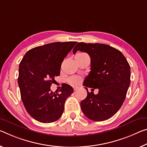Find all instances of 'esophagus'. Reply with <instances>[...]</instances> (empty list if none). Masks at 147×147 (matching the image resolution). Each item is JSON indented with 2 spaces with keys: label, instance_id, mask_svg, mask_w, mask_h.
<instances>
[{
  "label": "esophagus",
  "instance_id": "esophagus-1",
  "mask_svg": "<svg viewBox=\"0 0 147 147\" xmlns=\"http://www.w3.org/2000/svg\"><path fill=\"white\" fill-rule=\"evenodd\" d=\"M73 88H74V91H76V90H78V87H74Z\"/></svg>",
  "mask_w": 147,
  "mask_h": 147
}]
</instances>
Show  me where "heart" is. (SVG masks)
<instances>
[{
	"instance_id": "obj_1",
	"label": "heart",
	"mask_w": 147,
	"mask_h": 147,
	"mask_svg": "<svg viewBox=\"0 0 147 147\" xmlns=\"http://www.w3.org/2000/svg\"><path fill=\"white\" fill-rule=\"evenodd\" d=\"M78 54H83V53H78ZM81 81V78L80 76H71L68 79V82L71 84L73 85H77Z\"/></svg>"
}]
</instances>
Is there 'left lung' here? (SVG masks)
Segmentation results:
<instances>
[{"mask_svg": "<svg viewBox=\"0 0 147 147\" xmlns=\"http://www.w3.org/2000/svg\"><path fill=\"white\" fill-rule=\"evenodd\" d=\"M78 50L88 53L91 59V71L83 83L88 95L81 101V109L90 120H106L124 103L130 84V66L120 51L107 44L79 42L74 54ZM87 87L98 88V94L90 93Z\"/></svg>", "mask_w": 147, "mask_h": 147, "instance_id": "8db88e82", "label": "left lung"}]
</instances>
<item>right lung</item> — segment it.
Listing matches in <instances>:
<instances>
[{
    "instance_id": "1",
    "label": "right lung",
    "mask_w": 147,
    "mask_h": 147,
    "mask_svg": "<svg viewBox=\"0 0 147 147\" xmlns=\"http://www.w3.org/2000/svg\"><path fill=\"white\" fill-rule=\"evenodd\" d=\"M76 42H53L28 51L19 65V85L23 103L29 115L42 123H51L61 117L65 101L73 88L63 84L53 92L50 86L60 74L61 63Z\"/></svg>"
}]
</instances>
